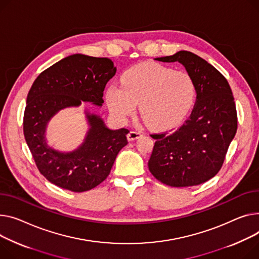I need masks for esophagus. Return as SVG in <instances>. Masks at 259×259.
<instances>
[{
	"mask_svg": "<svg viewBox=\"0 0 259 259\" xmlns=\"http://www.w3.org/2000/svg\"><path fill=\"white\" fill-rule=\"evenodd\" d=\"M141 136H143V133L142 132H139V131H130L127 135V139L129 142H132V141H135L137 139H140Z\"/></svg>",
	"mask_w": 259,
	"mask_h": 259,
	"instance_id": "34e87169",
	"label": "esophagus"
}]
</instances>
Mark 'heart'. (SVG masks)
Instances as JSON below:
<instances>
[{"label": "heart", "mask_w": 259, "mask_h": 259, "mask_svg": "<svg viewBox=\"0 0 259 259\" xmlns=\"http://www.w3.org/2000/svg\"><path fill=\"white\" fill-rule=\"evenodd\" d=\"M195 98L191 75L153 62L129 68L122 77V86L111 84L106 91L107 106L116 118L125 119L140 104L145 123L155 129L178 124L192 109Z\"/></svg>", "instance_id": "1"}]
</instances>
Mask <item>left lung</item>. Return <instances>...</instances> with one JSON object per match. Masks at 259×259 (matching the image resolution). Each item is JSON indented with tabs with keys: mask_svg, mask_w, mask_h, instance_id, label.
I'll use <instances>...</instances> for the list:
<instances>
[{
	"mask_svg": "<svg viewBox=\"0 0 259 259\" xmlns=\"http://www.w3.org/2000/svg\"><path fill=\"white\" fill-rule=\"evenodd\" d=\"M155 60L183 64L195 82L197 99L182 126L153 134L156 142L149 169L168 186L204 183L219 173L237 130L236 107L229 83L215 67L192 52L180 51Z\"/></svg>",
	"mask_w": 259,
	"mask_h": 259,
	"instance_id": "obj_1",
	"label": "left lung"
}]
</instances>
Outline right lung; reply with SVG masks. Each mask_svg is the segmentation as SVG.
Listing matches in <instances>:
<instances>
[{
    "instance_id": "1",
    "label": "right lung",
    "mask_w": 259,
    "mask_h": 259,
    "mask_svg": "<svg viewBox=\"0 0 259 259\" xmlns=\"http://www.w3.org/2000/svg\"><path fill=\"white\" fill-rule=\"evenodd\" d=\"M116 68L109 58L82 54L68 56L50 66L33 82L24 113V135L40 173L53 184L75 193L95 188L111 170L117 153L128 144V129H108L103 119L88 113L91 129L74 152L48 147L45 132L50 118L81 101L102 106L103 92Z\"/></svg>"
}]
</instances>
